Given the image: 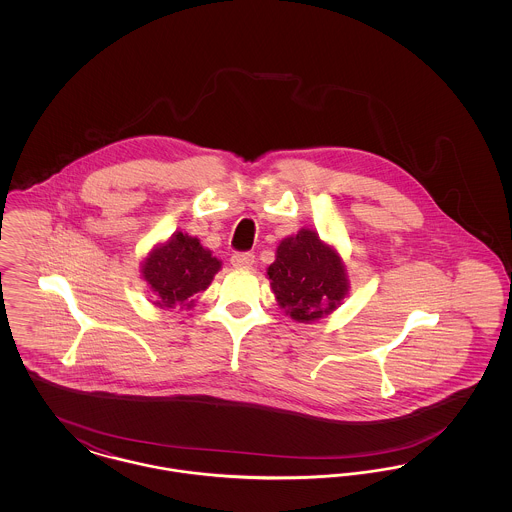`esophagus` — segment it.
<instances>
[{
  "label": "esophagus",
  "instance_id": "esophagus-1",
  "mask_svg": "<svg viewBox=\"0 0 512 512\" xmlns=\"http://www.w3.org/2000/svg\"><path fill=\"white\" fill-rule=\"evenodd\" d=\"M230 261L236 268H249L253 267V263H255V255L251 251H238L232 255Z\"/></svg>",
  "mask_w": 512,
  "mask_h": 512
}]
</instances>
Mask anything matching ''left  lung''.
I'll list each match as a JSON object with an SVG mask.
<instances>
[{"label": "left lung", "mask_w": 512, "mask_h": 512, "mask_svg": "<svg viewBox=\"0 0 512 512\" xmlns=\"http://www.w3.org/2000/svg\"><path fill=\"white\" fill-rule=\"evenodd\" d=\"M268 278L278 305L297 322H311L332 313L347 292L338 253L305 228L278 245Z\"/></svg>", "instance_id": "left-lung-1"}]
</instances>
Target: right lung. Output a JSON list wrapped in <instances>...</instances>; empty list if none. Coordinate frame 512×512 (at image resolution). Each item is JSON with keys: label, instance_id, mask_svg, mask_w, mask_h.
Wrapping results in <instances>:
<instances>
[{"label": "right lung", "instance_id": "obj_1", "mask_svg": "<svg viewBox=\"0 0 512 512\" xmlns=\"http://www.w3.org/2000/svg\"><path fill=\"white\" fill-rule=\"evenodd\" d=\"M219 268L220 261L211 251L178 232L151 251L144 263V278L155 293V305L174 309L190 305L195 293L207 290Z\"/></svg>", "mask_w": 512, "mask_h": 512}]
</instances>
